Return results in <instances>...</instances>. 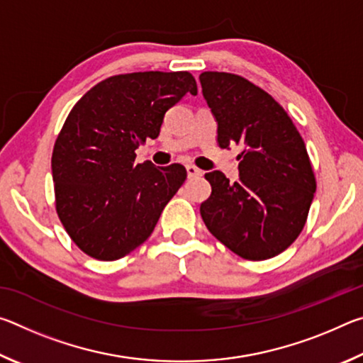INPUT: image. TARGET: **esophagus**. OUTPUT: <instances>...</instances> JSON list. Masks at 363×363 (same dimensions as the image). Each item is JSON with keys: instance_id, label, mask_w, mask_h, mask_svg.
I'll return each mask as SVG.
<instances>
[{"instance_id": "esophagus-1", "label": "esophagus", "mask_w": 363, "mask_h": 363, "mask_svg": "<svg viewBox=\"0 0 363 363\" xmlns=\"http://www.w3.org/2000/svg\"><path fill=\"white\" fill-rule=\"evenodd\" d=\"M186 169H187V176L189 177H200L201 174H203V171L199 169L196 167H194V164H187Z\"/></svg>"}]
</instances>
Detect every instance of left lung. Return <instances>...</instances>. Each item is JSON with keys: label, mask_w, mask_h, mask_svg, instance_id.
<instances>
[{"label": "left lung", "mask_w": 363, "mask_h": 363, "mask_svg": "<svg viewBox=\"0 0 363 363\" xmlns=\"http://www.w3.org/2000/svg\"><path fill=\"white\" fill-rule=\"evenodd\" d=\"M200 83L219 147H243L238 182L220 171L205 174L211 195L200 206L203 223L243 259L277 256L304 229L317 189L304 140L285 108L247 78L203 72Z\"/></svg>", "instance_id": "obj_1"}]
</instances>
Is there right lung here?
<instances>
[{
  "mask_svg": "<svg viewBox=\"0 0 363 363\" xmlns=\"http://www.w3.org/2000/svg\"><path fill=\"white\" fill-rule=\"evenodd\" d=\"M196 94L189 72H134L93 86L64 123L52 149L56 211L77 247L115 261L143 245L187 177L179 163H136L169 107Z\"/></svg>",
  "mask_w": 363,
  "mask_h": 363,
  "instance_id": "1",
  "label": "right lung"
}]
</instances>
